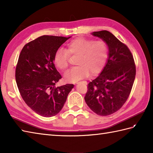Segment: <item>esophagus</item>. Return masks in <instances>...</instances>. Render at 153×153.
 I'll list each match as a JSON object with an SVG mask.
<instances>
[{
	"mask_svg": "<svg viewBox=\"0 0 153 153\" xmlns=\"http://www.w3.org/2000/svg\"><path fill=\"white\" fill-rule=\"evenodd\" d=\"M83 82V83H85V84H87V82Z\"/></svg>",
	"mask_w": 153,
	"mask_h": 153,
	"instance_id": "1",
	"label": "esophagus"
}]
</instances>
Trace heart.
<instances>
[{
  "label": "heart",
  "instance_id": "heart-1",
  "mask_svg": "<svg viewBox=\"0 0 153 153\" xmlns=\"http://www.w3.org/2000/svg\"><path fill=\"white\" fill-rule=\"evenodd\" d=\"M108 56V48L103 40L94 41L85 37H77L67 45L66 51L59 49L54 54V62L60 70H67L70 56L77 57V67L68 71L65 79L75 82L91 76L99 74L105 66Z\"/></svg>",
  "mask_w": 153,
  "mask_h": 153
}]
</instances>
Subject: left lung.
<instances>
[{
	"mask_svg": "<svg viewBox=\"0 0 153 153\" xmlns=\"http://www.w3.org/2000/svg\"><path fill=\"white\" fill-rule=\"evenodd\" d=\"M92 34L106 42L109 54L102 72L88 84L85 100L97 114L106 116L118 111L128 99L135 77V64L129 48L110 32Z\"/></svg>",
	"mask_w": 153,
	"mask_h": 153,
	"instance_id": "left-lung-1",
	"label": "left lung"
}]
</instances>
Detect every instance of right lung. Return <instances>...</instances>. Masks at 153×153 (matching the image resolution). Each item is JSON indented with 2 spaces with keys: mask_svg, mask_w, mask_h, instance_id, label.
Masks as SVG:
<instances>
[{
  "mask_svg": "<svg viewBox=\"0 0 153 153\" xmlns=\"http://www.w3.org/2000/svg\"><path fill=\"white\" fill-rule=\"evenodd\" d=\"M70 37L43 35L25 45L19 54L15 72L18 90L26 105L41 116L56 115L74 87L55 86L62 76L55 67L54 54Z\"/></svg>",
  "mask_w": 153,
  "mask_h": 153,
  "instance_id": "obj_1",
  "label": "right lung"
}]
</instances>
